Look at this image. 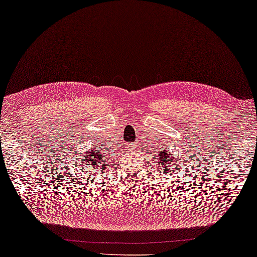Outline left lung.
Wrapping results in <instances>:
<instances>
[{
	"instance_id": "obj_1",
	"label": "left lung",
	"mask_w": 257,
	"mask_h": 257,
	"mask_svg": "<svg viewBox=\"0 0 257 257\" xmlns=\"http://www.w3.org/2000/svg\"><path fill=\"white\" fill-rule=\"evenodd\" d=\"M159 156H160V161L157 162V163H159L161 167L163 168L164 171H167L168 173L171 172V167H169V165H171V163L173 162V160L171 159V155H170V154H168L165 151H161ZM172 167L176 168V165H172Z\"/></svg>"
}]
</instances>
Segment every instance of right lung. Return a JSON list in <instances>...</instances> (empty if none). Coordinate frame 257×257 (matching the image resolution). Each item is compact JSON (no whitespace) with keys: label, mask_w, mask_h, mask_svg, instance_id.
<instances>
[{"label":"right lung","mask_w":257,"mask_h":257,"mask_svg":"<svg viewBox=\"0 0 257 257\" xmlns=\"http://www.w3.org/2000/svg\"><path fill=\"white\" fill-rule=\"evenodd\" d=\"M103 152L100 151H89V154L86 156H82L81 162L84 163L86 167L84 168H88L90 170L95 169V171H97L98 175H100L101 171H103L105 169V160H106V155H103Z\"/></svg>","instance_id":"right-lung-1"}]
</instances>
